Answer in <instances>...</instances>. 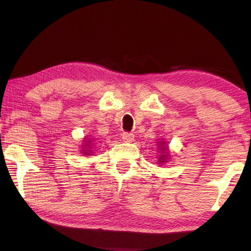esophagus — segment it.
<instances>
[{
    "mask_svg": "<svg viewBox=\"0 0 251 251\" xmlns=\"http://www.w3.org/2000/svg\"><path fill=\"white\" fill-rule=\"evenodd\" d=\"M122 138H123V141H125V142H133L134 135L131 133H128V131H124V133L122 134Z\"/></svg>",
    "mask_w": 251,
    "mask_h": 251,
    "instance_id": "34e87169",
    "label": "esophagus"
}]
</instances>
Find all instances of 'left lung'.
<instances>
[{
    "instance_id": "8db88e82",
    "label": "left lung",
    "mask_w": 251,
    "mask_h": 251,
    "mask_svg": "<svg viewBox=\"0 0 251 251\" xmlns=\"http://www.w3.org/2000/svg\"><path fill=\"white\" fill-rule=\"evenodd\" d=\"M163 145H164V144H161L160 148H161V151H163L164 155H161V156H160V160H159V163H164V161H165V158H166V157H167V155H166V147H164Z\"/></svg>"
}]
</instances>
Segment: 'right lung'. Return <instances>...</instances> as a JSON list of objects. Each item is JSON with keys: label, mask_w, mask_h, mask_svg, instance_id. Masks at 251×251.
<instances>
[{"label": "right lung", "mask_w": 251, "mask_h": 251, "mask_svg": "<svg viewBox=\"0 0 251 251\" xmlns=\"http://www.w3.org/2000/svg\"><path fill=\"white\" fill-rule=\"evenodd\" d=\"M86 143H88V141H87ZM85 146L91 147V146H90V144H86V145H85ZM85 151V152H83V154H85V155H88V154H90V152H88V151Z\"/></svg>", "instance_id": "right-lung-1"}]
</instances>
